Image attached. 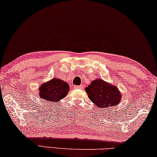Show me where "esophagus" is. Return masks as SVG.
<instances>
[{"mask_svg":"<svg viewBox=\"0 0 157 157\" xmlns=\"http://www.w3.org/2000/svg\"><path fill=\"white\" fill-rule=\"evenodd\" d=\"M74 88L76 89H83V86H75L74 87Z\"/></svg>","mask_w":157,"mask_h":157,"instance_id":"34e87169","label":"esophagus"}]
</instances>
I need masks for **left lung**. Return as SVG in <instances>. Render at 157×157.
Wrapping results in <instances>:
<instances>
[{
    "mask_svg": "<svg viewBox=\"0 0 157 157\" xmlns=\"http://www.w3.org/2000/svg\"><path fill=\"white\" fill-rule=\"evenodd\" d=\"M85 90L90 101L99 109L117 106L122 99L121 92L115 85L100 78L92 81Z\"/></svg>",
    "mask_w": 157,
    "mask_h": 157,
    "instance_id": "1",
    "label": "left lung"
}]
</instances>
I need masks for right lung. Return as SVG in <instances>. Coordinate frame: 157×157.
<instances>
[{
    "instance_id": "add662e5",
    "label": "right lung",
    "mask_w": 157,
    "mask_h": 157,
    "mask_svg": "<svg viewBox=\"0 0 157 157\" xmlns=\"http://www.w3.org/2000/svg\"><path fill=\"white\" fill-rule=\"evenodd\" d=\"M69 90L67 82L60 78H53L41 85L38 94L40 98L51 102H58L65 98Z\"/></svg>"
}]
</instances>
